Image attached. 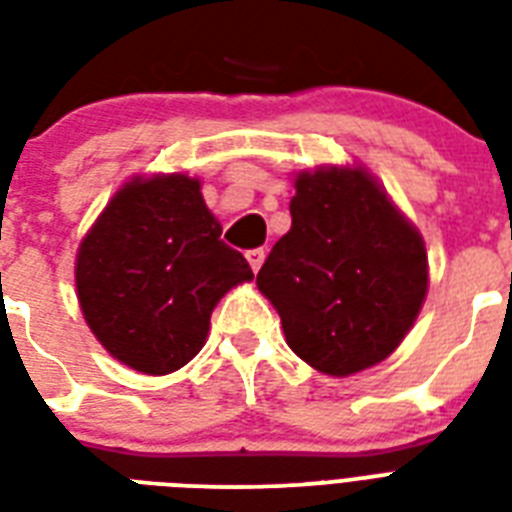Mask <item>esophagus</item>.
Listing matches in <instances>:
<instances>
[{"instance_id":"obj_1","label":"esophagus","mask_w":512,"mask_h":512,"mask_svg":"<svg viewBox=\"0 0 512 512\" xmlns=\"http://www.w3.org/2000/svg\"><path fill=\"white\" fill-rule=\"evenodd\" d=\"M247 260H249V268L257 273V271H260V265H263V260H265V249H249Z\"/></svg>"}]
</instances>
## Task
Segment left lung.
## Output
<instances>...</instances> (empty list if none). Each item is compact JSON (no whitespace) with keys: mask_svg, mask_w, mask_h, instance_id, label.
Returning <instances> with one entry per match:
<instances>
[{"mask_svg":"<svg viewBox=\"0 0 512 512\" xmlns=\"http://www.w3.org/2000/svg\"><path fill=\"white\" fill-rule=\"evenodd\" d=\"M289 212L257 273L287 345L329 377L385 361L428 295L422 233L361 164L297 172Z\"/></svg>","mask_w":512,"mask_h":512,"instance_id":"left-lung-1","label":"left lung"}]
</instances>
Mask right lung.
<instances>
[{"label": "right lung", "instance_id": "obj_1", "mask_svg": "<svg viewBox=\"0 0 512 512\" xmlns=\"http://www.w3.org/2000/svg\"><path fill=\"white\" fill-rule=\"evenodd\" d=\"M199 177L135 175L76 252L79 308L103 348L140 374H170L207 342L215 305L255 279L220 241Z\"/></svg>", "mask_w": 512, "mask_h": 512}]
</instances>
